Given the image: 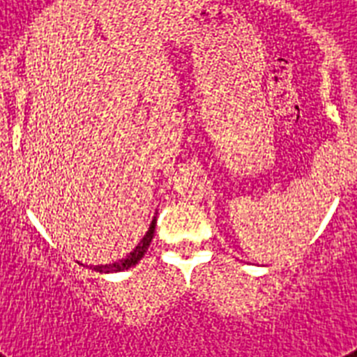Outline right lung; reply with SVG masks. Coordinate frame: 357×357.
<instances>
[{"label":"right lung","mask_w":357,"mask_h":357,"mask_svg":"<svg viewBox=\"0 0 357 357\" xmlns=\"http://www.w3.org/2000/svg\"><path fill=\"white\" fill-rule=\"evenodd\" d=\"M155 215H157V213H155ZM155 224H157V217H153V220H151L150 228H148V231H146L144 237L140 238V243L135 246L133 252H129V255H126L123 259L116 261V263H111V265L92 266V271H96V272H122V271H128V268H131V266L137 265V263H139V261L144 257L146 250H148V246H150L151 238H153V231H155Z\"/></svg>","instance_id":"1"}]
</instances>
